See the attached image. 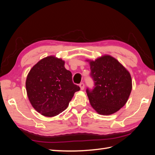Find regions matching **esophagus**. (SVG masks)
I'll return each mask as SVG.
<instances>
[{
  "instance_id": "1",
  "label": "esophagus",
  "mask_w": 155,
  "mask_h": 155,
  "mask_svg": "<svg viewBox=\"0 0 155 155\" xmlns=\"http://www.w3.org/2000/svg\"><path fill=\"white\" fill-rule=\"evenodd\" d=\"M79 87H80L81 90L83 91V90H84V88H85V85H84L83 83H81L80 84H79Z\"/></svg>"
}]
</instances>
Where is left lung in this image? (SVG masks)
Returning <instances> with one entry per match:
<instances>
[{
    "instance_id": "left-lung-1",
    "label": "left lung",
    "mask_w": 155,
    "mask_h": 155,
    "mask_svg": "<svg viewBox=\"0 0 155 155\" xmlns=\"http://www.w3.org/2000/svg\"><path fill=\"white\" fill-rule=\"evenodd\" d=\"M86 61L89 62L91 76L94 81L92 90L86 91L92 107L99 114L115 113L125 105L132 90L129 72L109 55Z\"/></svg>"
}]
</instances>
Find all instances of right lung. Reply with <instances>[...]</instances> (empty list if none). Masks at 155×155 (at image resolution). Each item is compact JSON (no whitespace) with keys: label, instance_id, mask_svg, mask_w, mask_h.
<instances>
[{"label":"right lung","instance_id":"obj_1","mask_svg":"<svg viewBox=\"0 0 155 155\" xmlns=\"http://www.w3.org/2000/svg\"><path fill=\"white\" fill-rule=\"evenodd\" d=\"M27 95L32 107L45 116L53 117L67 109L74 93L80 90L61 59L50 55L31 68L26 80Z\"/></svg>","mask_w":155,"mask_h":155}]
</instances>
